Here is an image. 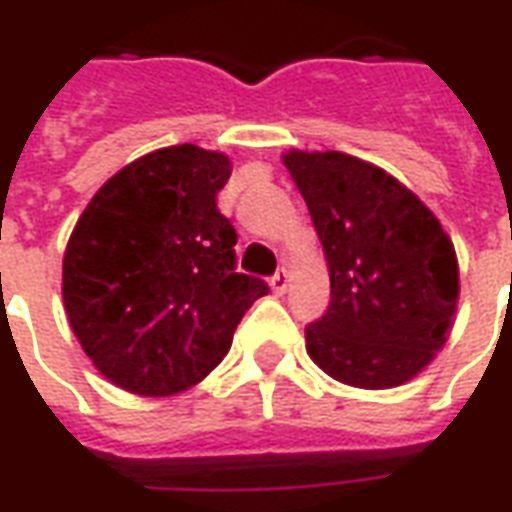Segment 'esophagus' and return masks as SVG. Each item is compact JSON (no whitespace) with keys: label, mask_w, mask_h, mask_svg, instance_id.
Masks as SVG:
<instances>
[{"label":"esophagus","mask_w":512,"mask_h":512,"mask_svg":"<svg viewBox=\"0 0 512 512\" xmlns=\"http://www.w3.org/2000/svg\"><path fill=\"white\" fill-rule=\"evenodd\" d=\"M290 285V274L282 268V271H277L274 277H271V288H274V293H285Z\"/></svg>","instance_id":"esophagus-1"}]
</instances>
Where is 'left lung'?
Instances as JSON below:
<instances>
[{
    "instance_id": "left-lung-1",
    "label": "left lung",
    "mask_w": 512,
    "mask_h": 512,
    "mask_svg": "<svg viewBox=\"0 0 512 512\" xmlns=\"http://www.w3.org/2000/svg\"><path fill=\"white\" fill-rule=\"evenodd\" d=\"M329 263L332 301L307 326V354L359 389L411 381L447 343L458 257L417 194L362 158L326 150L282 156Z\"/></svg>"
}]
</instances>
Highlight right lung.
<instances>
[{
  "label": "right lung",
  "mask_w": 512,
  "mask_h": 512,
  "mask_svg": "<svg viewBox=\"0 0 512 512\" xmlns=\"http://www.w3.org/2000/svg\"><path fill=\"white\" fill-rule=\"evenodd\" d=\"M224 153L172 145L106 180L73 227L62 299L84 354L120 389L167 397L222 362L268 285L235 271L233 224L216 194Z\"/></svg>",
  "instance_id": "add662e5"
}]
</instances>
